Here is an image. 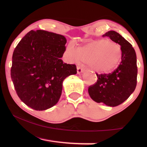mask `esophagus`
I'll use <instances>...</instances> for the list:
<instances>
[{
	"mask_svg": "<svg viewBox=\"0 0 147 147\" xmlns=\"http://www.w3.org/2000/svg\"><path fill=\"white\" fill-rule=\"evenodd\" d=\"M84 71V68L81 67V66H78V67H77V72L78 74H80L82 73V72H83Z\"/></svg>",
	"mask_w": 147,
	"mask_h": 147,
	"instance_id": "1",
	"label": "esophagus"
}]
</instances>
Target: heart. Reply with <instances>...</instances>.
<instances>
[{
  "label": "heart",
  "instance_id": "1",
  "mask_svg": "<svg viewBox=\"0 0 147 147\" xmlns=\"http://www.w3.org/2000/svg\"><path fill=\"white\" fill-rule=\"evenodd\" d=\"M65 55L69 61L78 63L82 60L94 71L107 74L120 65L122 53L120 46L116 42L110 39H97L76 49L69 44L66 48Z\"/></svg>",
  "mask_w": 147,
  "mask_h": 147
}]
</instances>
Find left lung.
<instances>
[{"label": "left lung", "mask_w": 147, "mask_h": 147, "mask_svg": "<svg viewBox=\"0 0 147 147\" xmlns=\"http://www.w3.org/2000/svg\"><path fill=\"white\" fill-rule=\"evenodd\" d=\"M120 45L122 59L118 67L108 74H98L97 82L88 88V93L94 101L114 107L127 100L134 91L137 82L136 55L129 42L114 31L103 35Z\"/></svg>", "instance_id": "1"}]
</instances>
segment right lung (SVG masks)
Masks as SVG:
<instances>
[{"label": "right lung", "mask_w": 147, "mask_h": 147, "mask_svg": "<svg viewBox=\"0 0 147 147\" xmlns=\"http://www.w3.org/2000/svg\"><path fill=\"white\" fill-rule=\"evenodd\" d=\"M67 40L44 30L29 31L14 50L11 76L18 96L35 110H45L59 101L63 81L77 74L75 64L61 57Z\"/></svg>", "instance_id": "add662e5"}]
</instances>
